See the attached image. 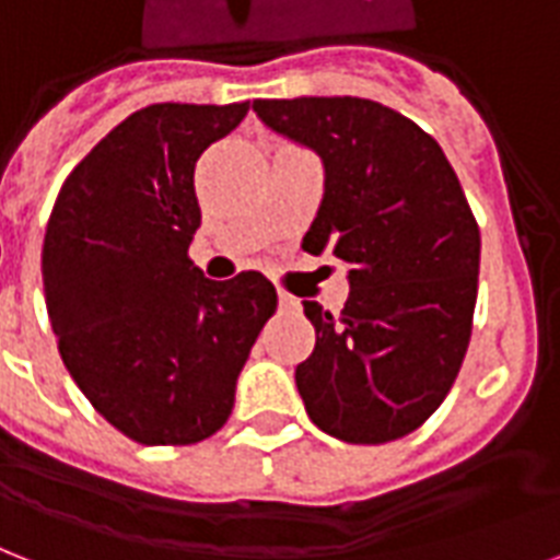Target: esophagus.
<instances>
[{
	"label": "esophagus",
	"mask_w": 560,
	"mask_h": 560,
	"mask_svg": "<svg viewBox=\"0 0 560 560\" xmlns=\"http://www.w3.org/2000/svg\"><path fill=\"white\" fill-rule=\"evenodd\" d=\"M277 301H280V310H283V312L301 310V301H298L292 292H280V294H277Z\"/></svg>",
	"instance_id": "1"
}]
</instances>
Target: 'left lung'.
Wrapping results in <instances>:
<instances>
[{
    "label": "left lung",
    "instance_id": "1",
    "mask_svg": "<svg viewBox=\"0 0 560 560\" xmlns=\"http://www.w3.org/2000/svg\"><path fill=\"white\" fill-rule=\"evenodd\" d=\"M268 128L324 160L303 250L350 268L339 315L306 301L315 348L294 380L312 423L348 444L423 427L465 362L479 292V224L444 151L402 114L357 95L257 98Z\"/></svg>",
    "mask_w": 560,
    "mask_h": 560
}]
</instances>
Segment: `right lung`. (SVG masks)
Returning <instances> with one entry per match:
<instances>
[{
  "label": "right lung",
  "mask_w": 560,
  "mask_h": 560,
  "mask_svg": "<svg viewBox=\"0 0 560 560\" xmlns=\"http://www.w3.org/2000/svg\"><path fill=\"white\" fill-rule=\"evenodd\" d=\"M250 102L149 104L67 175L43 240V294L69 376L137 444L215 435L277 289L215 283L189 259L201 228L195 163Z\"/></svg>",
  "instance_id": "add662e5"
}]
</instances>
